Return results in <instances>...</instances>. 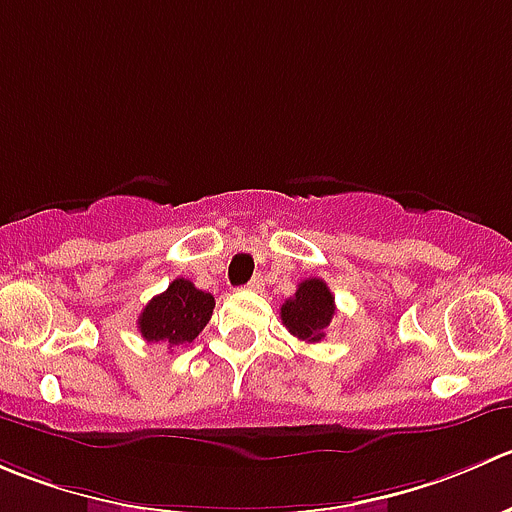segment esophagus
<instances>
[{"label": "esophagus", "instance_id": "1", "mask_svg": "<svg viewBox=\"0 0 512 512\" xmlns=\"http://www.w3.org/2000/svg\"><path fill=\"white\" fill-rule=\"evenodd\" d=\"M245 287H247V290H250V292H262V290H265V282H262L260 275H255L250 282H247Z\"/></svg>", "mask_w": 512, "mask_h": 512}]
</instances>
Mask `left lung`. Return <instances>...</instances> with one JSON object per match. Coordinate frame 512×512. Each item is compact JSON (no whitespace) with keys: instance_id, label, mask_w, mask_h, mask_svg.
<instances>
[{"instance_id":"obj_1","label":"left lung","mask_w":512,"mask_h":512,"mask_svg":"<svg viewBox=\"0 0 512 512\" xmlns=\"http://www.w3.org/2000/svg\"><path fill=\"white\" fill-rule=\"evenodd\" d=\"M335 315V297L320 277H307L297 285V292L280 307L282 325L297 340L320 342Z\"/></svg>"}]
</instances>
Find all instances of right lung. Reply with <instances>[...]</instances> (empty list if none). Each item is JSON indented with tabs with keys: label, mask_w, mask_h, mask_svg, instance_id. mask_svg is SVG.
Returning a JSON list of instances; mask_svg holds the SVG:
<instances>
[{
	"label": "right lung",
	"mask_w": 512,
	"mask_h": 512,
	"mask_svg": "<svg viewBox=\"0 0 512 512\" xmlns=\"http://www.w3.org/2000/svg\"><path fill=\"white\" fill-rule=\"evenodd\" d=\"M215 310V297L202 292L185 277L170 282L165 292L152 297L142 310L137 327L147 342H167L170 347L192 342Z\"/></svg>",
	"instance_id": "right-lung-1"
}]
</instances>
